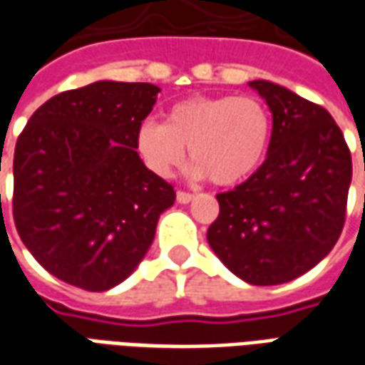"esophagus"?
I'll list each match as a JSON object with an SVG mask.
<instances>
[{"instance_id": "1", "label": "esophagus", "mask_w": 365, "mask_h": 365, "mask_svg": "<svg viewBox=\"0 0 365 365\" xmlns=\"http://www.w3.org/2000/svg\"><path fill=\"white\" fill-rule=\"evenodd\" d=\"M175 199H178V203H190L191 199H193V193H187V191H178L175 193Z\"/></svg>"}]
</instances>
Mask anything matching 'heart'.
<instances>
[{
    "mask_svg": "<svg viewBox=\"0 0 365 365\" xmlns=\"http://www.w3.org/2000/svg\"><path fill=\"white\" fill-rule=\"evenodd\" d=\"M272 140V115L252 96H191L174 103L164 123L144 120L136 148L160 175L182 166L190 148L191 175L237 185L258 170Z\"/></svg>",
    "mask_w": 365,
    "mask_h": 365,
    "instance_id": "heart-1",
    "label": "heart"
}]
</instances>
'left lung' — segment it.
Instances as JSON below:
<instances>
[{"mask_svg":"<svg viewBox=\"0 0 365 365\" xmlns=\"http://www.w3.org/2000/svg\"><path fill=\"white\" fill-rule=\"evenodd\" d=\"M272 111L268 156L245 183L217 195L207 240L252 285H279L314 268L344 227L352 158L330 113L283 86L254 80Z\"/></svg>","mask_w":365,"mask_h":365,"instance_id":"1","label":"left lung"}]
</instances>
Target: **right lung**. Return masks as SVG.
Wrapping results in <instances>:
<instances>
[{"instance_id": "1", "label": "right lung", "mask_w": 365, "mask_h": 365, "mask_svg": "<svg viewBox=\"0 0 365 365\" xmlns=\"http://www.w3.org/2000/svg\"><path fill=\"white\" fill-rule=\"evenodd\" d=\"M152 83L96 82L41 105L17 138L13 219L46 272L86 291L125 282L175 191L144 166L136 133ZM1 197V195H0Z\"/></svg>"}]
</instances>
